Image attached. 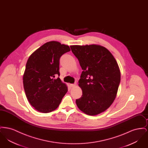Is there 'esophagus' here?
Wrapping results in <instances>:
<instances>
[{"label":"esophagus","instance_id":"34e87169","mask_svg":"<svg viewBox=\"0 0 148 148\" xmlns=\"http://www.w3.org/2000/svg\"><path fill=\"white\" fill-rule=\"evenodd\" d=\"M70 86H71V88H73V87H74V86H76V83H75V84H71L70 85Z\"/></svg>","mask_w":148,"mask_h":148}]
</instances>
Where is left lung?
<instances>
[{"label":"left lung","mask_w":148,"mask_h":148,"mask_svg":"<svg viewBox=\"0 0 148 148\" xmlns=\"http://www.w3.org/2000/svg\"><path fill=\"white\" fill-rule=\"evenodd\" d=\"M83 71L79 86L83 94L78 108L89 115L105 112L116 98L120 82L118 64L112 54L100 45H71Z\"/></svg>","instance_id":"left-lung-1"}]
</instances>
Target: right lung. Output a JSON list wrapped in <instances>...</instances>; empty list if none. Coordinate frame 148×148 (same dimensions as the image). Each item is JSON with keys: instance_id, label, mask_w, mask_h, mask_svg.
I'll use <instances>...</instances> for the list:
<instances>
[{"instance_id": "1", "label": "right lung", "mask_w": 148, "mask_h": 148, "mask_svg": "<svg viewBox=\"0 0 148 148\" xmlns=\"http://www.w3.org/2000/svg\"><path fill=\"white\" fill-rule=\"evenodd\" d=\"M71 51L67 45L56 41L46 42L28 59L23 75V85L29 103L43 113L54 111L68 92L59 77V59Z\"/></svg>"}]
</instances>
